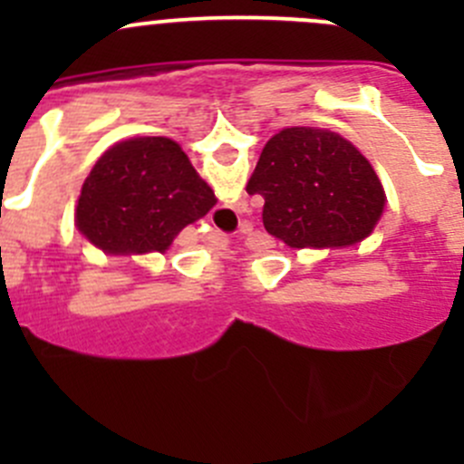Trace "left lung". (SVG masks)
<instances>
[{
  "label": "left lung",
  "mask_w": 464,
  "mask_h": 464,
  "mask_svg": "<svg viewBox=\"0 0 464 464\" xmlns=\"http://www.w3.org/2000/svg\"><path fill=\"white\" fill-rule=\"evenodd\" d=\"M246 193L265 199L266 233L292 249L357 245L371 236L386 206L371 161L341 134L321 128L274 134Z\"/></svg>",
  "instance_id": "8db88e82"
}]
</instances>
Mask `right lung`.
Here are the masks:
<instances>
[{"instance_id":"right-lung-1","label":"right lung","mask_w":464,"mask_h":464,"mask_svg":"<svg viewBox=\"0 0 464 464\" xmlns=\"http://www.w3.org/2000/svg\"><path fill=\"white\" fill-rule=\"evenodd\" d=\"M215 202L210 186L172 139L137 137L98 159L82 184L76 222L107 254H163Z\"/></svg>"}]
</instances>
